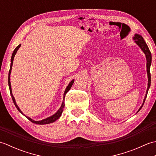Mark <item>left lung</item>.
I'll list each match as a JSON object with an SVG mask.
<instances>
[{
    "instance_id": "left-lung-1",
    "label": "left lung",
    "mask_w": 156,
    "mask_h": 156,
    "mask_svg": "<svg viewBox=\"0 0 156 156\" xmlns=\"http://www.w3.org/2000/svg\"><path fill=\"white\" fill-rule=\"evenodd\" d=\"M135 42L140 46V48L141 49V50L144 51V54H145V56H146V59H147V76H148V87H147V92H146V94H145V97L144 98V101L143 102V105H142L141 107H140V108L139 109V111L137 112H139L140 111V109L143 107V105L145 102V99H146L147 97V94L148 92V90L149 88L150 87V84H151V74H150V66L151 64V52L149 49V48L147 45L146 44V43L145 42L144 38L142 37V36L138 35V34H135V37H133Z\"/></svg>"
}]
</instances>
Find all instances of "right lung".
Masks as SVG:
<instances>
[{
  "mask_svg": "<svg viewBox=\"0 0 156 156\" xmlns=\"http://www.w3.org/2000/svg\"><path fill=\"white\" fill-rule=\"evenodd\" d=\"M20 46H21V44L19 45L17 47H16L15 50L13 51V53L12 54V57H11V68H10V69H9V78H8V82H9V90H10V93H11V97H12V101L13 102H14V104L15 105L16 108L18 109V111L21 112V113L23 114V112H21V111L20 110L19 108L18 107L17 105L16 104V102H15V98L14 97L12 96V90H11V82H10V74H11V69H12V63H13V59H14V57H15V55L16 54V51H17V50L19 49V48H20ZM74 80H72L70 82H69V84H68V86L67 87V88H66V90H65V92H64V99L65 98V96H66V94L67 93V92L70 90V88L72 87V84H74ZM64 106H65V104H64V100L63 101V102H62V105L61 106L60 108L59 109L58 111L56 112L55 114H54V115H52L51 117H49L47 119H44V120H41V121H34L33 120V119H31V118H29L28 117H27V116H25V115H23L24 116H25L26 117H27L29 121H30L31 122H34V123H35V124H38V125H45V124H49V123H51V122H54V121H55L56 120H58V119L59 118V117H60L62 113V111H63V109H64Z\"/></svg>",
  "mask_w": 156,
  "mask_h": 156,
  "instance_id": "add662e5",
  "label": "right lung"
}]
</instances>
